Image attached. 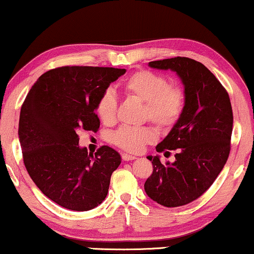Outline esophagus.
I'll list each match as a JSON object with an SVG mask.
<instances>
[{
  "mask_svg": "<svg viewBox=\"0 0 254 254\" xmlns=\"http://www.w3.org/2000/svg\"><path fill=\"white\" fill-rule=\"evenodd\" d=\"M121 157H123L124 161H134V159H136V157L133 155H129V154H121Z\"/></svg>",
  "mask_w": 254,
  "mask_h": 254,
  "instance_id": "34e87169",
  "label": "esophagus"
}]
</instances>
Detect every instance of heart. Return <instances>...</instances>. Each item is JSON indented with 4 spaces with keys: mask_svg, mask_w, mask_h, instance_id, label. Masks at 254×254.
<instances>
[{
    "mask_svg": "<svg viewBox=\"0 0 254 254\" xmlns=\"http://www.w3.org/2000/svg\"><path fill=\"white\" fill-rule=\"evenodd\" d=\"M127 96L145 103V118L158 127L168 128L175 125L185 107V93L179 86L170 84L169 79L150 70L134 72L121 84ZM96 112L104 124L116 121L117 98L106 90L97 102ZM157 133L151 126H123L112 135V142L129 152H141L147 144L154 143Z\"/></svg>",
    "mask_w": 254,
    "mask_h": 254,
    "instance_id": "b5f03b06",
    "label": "heart"
}]
</instances>
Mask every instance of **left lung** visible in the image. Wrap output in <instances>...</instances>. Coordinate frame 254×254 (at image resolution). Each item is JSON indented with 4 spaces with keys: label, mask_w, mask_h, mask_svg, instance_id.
Returning a JSON list of instances; mask_svg holds the SVG:
<instances>
[{
    "label": "left lung",
    "mask_w": 254,
    "mask_h": 254,
    "mask_svg": "<svg viewBox=\"0 0 254 254\" xmlns=\"http://www.w3.org/2000/svg\"><path fill=\"white\" fill-rule=\"evenodd\" d=\"M149 67L177 72L185 89V107L156 147L165 154L176 150V161L163 164L159 156H148L152 175L144 190L164 207L185 206L213 185L228 161L234 124L230 98L213 72L193 59L151 61Z\"/></svg>",
    "instance_id": "8db88e82"
}]
</instances>
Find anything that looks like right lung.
Instances as JSON below:
<instances>
[{
  "label": "right lung",
  "instance_id": "right-lung-1",
  "mask_svg": "<svg viewBox=\"0 0 254 254\" xmlns=\"http://www.w3.org/2000/svg\"><path fill=\"white\" fill-rule=\"evenodd\" d=\"M126 69L65 65L37 79L19 116V143L31 179L48 199L76 211L105 200L119 152L103 145L95 156L78 145L79 130L97 131L99 97Z\"/></svg>",
  "mask_w": 254,
  "mask_h": 254
}]
</instances>
